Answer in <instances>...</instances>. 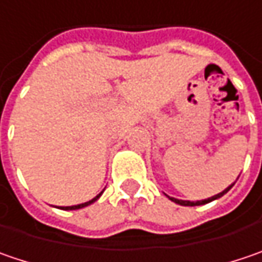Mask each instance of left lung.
Here are the masks:
<instances>
[{
	"instance_id": "8db88e82",
	"label": "left lung",
	"mask_w": 262,
	"mask_h": 262,
	"mask_svg": "<svg viewBox=\"0 0 262 262\" xmlns=\"http://www.w3.org/2000/svg\"><path fill=\"white\" fill-rule=\"evenodd\" d=\"M233 186V185H232ZM232 186H229L227 189H224L223 192H220V193H217V195H214V196H211V198L208 199H204V201H196V202H190V201H182V199H176V198H168L171 199L173 202H176V204H179V205H185V207H195V205H204V204H208V202H211V201H214V199L220 198V196H223L224 193H227L230 189H232Z\"/></svg>"
}]
</instances>
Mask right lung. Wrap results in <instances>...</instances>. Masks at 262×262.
<instances>
[{
    "label": "right lung",
    "instance_id": "add662e5",
    "mask_svg": "<svg viewBox=\"0 0 262 262\" xmlns=\"http://www.w3.org/2000/svg\"><path fill=\"white\" fill-rule=\"evenodd\" d=\"M102 193V192H101ZM101 193L99 195H97L94 199H91V201H88V202H85V204H79V205H73V207H61L63 210H79V208H83V207H88L89 204H92V202H95L99 196H101Z\"/></svg>",
    "mask_w": 262,
    "mask_h": 262
}]
</instances>
